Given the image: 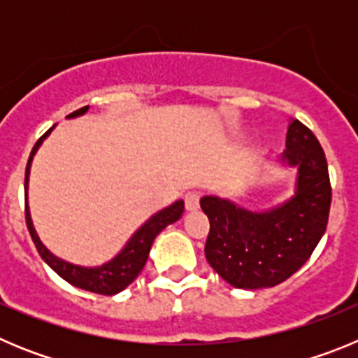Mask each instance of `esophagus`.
I'll return each instance as SVG.
<instances>
[{
  "mask_svg": "<svg viewBox=\"0 0 358 358\" xmlns=\"http://www.w3.org/2000/svg\"><path fill=\"white\" fill-rule=\"evenodd\" d=\"M185 206H186V210H188V211L199 210V206H201V195L195 194V192H192V194L186 195Z\"/></svg>",
  "mask_w": 358,
  "mask_h": 358,
  "instance_id": "obj_1",
  "label": "esophagus"
}]
</instances>
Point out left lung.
<instances>
[{
	"instance_id": "obj_1",
	"label": "left lung",
	"mask_w": 358,
	"mask_h": 358,
	"mask_svg": "<svg viewBox=\"0 0 358 358\" xmlns=\"http://www.w3.org/2000/svg\"><path fill=\"white\" fill-rule=\"evenodd\" d=\"M281 159L297 166L296 195L283 206L252 213L226 199H201L210 218L206 260L236 289L285 281L303 267L327 231L331 204L328 163L315 134L299 120L289 125Z\"/></svg>"
}]
</instances>
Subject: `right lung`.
Returning a JSON list of instances; mask_svg holds the SVG:
<instances>
[{"mask_svg": "<svg viewBox=\"0 0 358 358\" xmlns=\"http://www.w3.org/2000/svg\"><path fill=\"white\" fill-rule=\"evenodd\" d=\"M87 109H90V106L73 110L71 115H68V118H75V116L84 115ZM52 129H50V131H52ZM50 131L44 132L39 140H37V143L34 145V148H31L30 157H28L27 172H24V189H27L28 186V172H30L31 157H34L36 150L39 148V145L43 143L44 138L50 134ZM182 211H185V202H173L172 206L164 208L159 213H156L154 217L148 218L147 222L132 235V238L129 240L127 245L123 248V251L116 256L115 260H110L109 264L102 265V267L87 268L80 267V265L68 264V262L53 256L48 249L44 248L43 243H41L39 236H37L36 229H34V224H31L30 211H28V202L24 201L27 227L28 231H30V236L31 240H34V243H36V249L41 255V258H43V260L62 278V280L68 281V283L78 287V289L90 290V292L102 294V296H115V294L122 292L125 287L131 285L132 281L138 278V274L141 273V268L145 267V264H147L148 251H150V245L152 242H154V238H156L169 224H173L176 220H179Z\"/></svg>", "mask_w": 358, "mask_h": 358, "instance_id": "1", "label": "right lung"}]
</instances>
